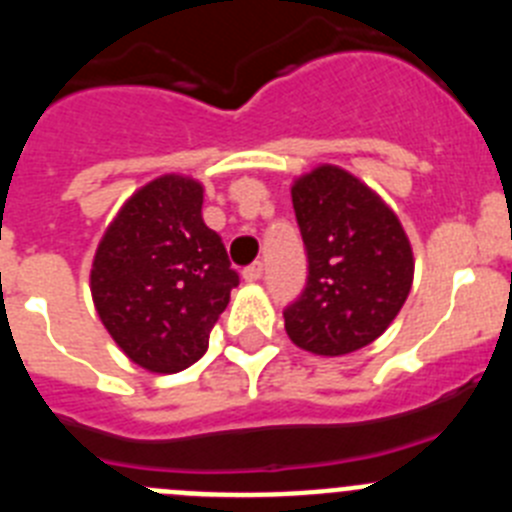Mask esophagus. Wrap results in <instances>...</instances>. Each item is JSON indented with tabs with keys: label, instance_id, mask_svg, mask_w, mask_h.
I'll return each mask as SVG.
<instances>
[{
	"label": "esophagus",
	"instance_id": "obj_1",
	"mask_svg": "<svg viewBox=\"0 0 512 512\" xmlns=\"http://www.w3.org/2000/svg\"><path fill=\"white\" fill-rule=\"evenodd\" d=\"M261 277H264V264H261V261H253L251 266L243 269V279H246V282H259Z\"/></svg>",
	"mask_w": 512,
	"mask_h": 512
}]
</instances>
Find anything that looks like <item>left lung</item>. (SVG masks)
<instances>
[{
    "mask_svg": "<svg viewBox=\"0 0 512 512\" xmlns=\"http://www.w3.org/2000/svg\"><path fill=\"white\" fill-rule=\"evenodd\" d=\"M307 284L284 330L310 354L343 356L377 341L413 287V248L395 212L354 174L323 164L292 184Z\"/></svg>",
    "mask_w": 512,
    "mask_h": 512,
    "instance_id": "obj_1",
    "label": "left lung"
}]
</instances>
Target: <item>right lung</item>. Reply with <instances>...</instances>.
Segmentation results:
<instances>
[{
    "label": "right lung",
    "instance_id": "add662e5",
    "mask_svg": "<svg viewBox=\"0 0 512 512\" xmlns=\"http://www.w3.org/2000/svg\"><path fill=\"white\" fill-rule=\"evenodd\" d=\"M202 184L158 176L120 207L92 264V300L133 364L176 374L200 361L238 271L202 220Z\"/></svg>",
    "mask_w": 512,
    "mask_h": 512
}]
</instances>
